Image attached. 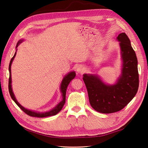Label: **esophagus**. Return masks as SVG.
Returning <instances> with one entry per match:
<instances>
[{"label": "esophagus", "instance_id": "esophagus-1", "mask_svg": "<svg viewBox=\"0 0 148 148\" xmlns=\"http://www.w3.org/2000/svg\"><path fill=\"white\" fill-rule=\"evenodd\" d=\"M77 71L79 73H83L84 71V66L82 65H79L77 66Z\"/></svg>", "mask_w": 148, "mask_h": 148}]
</instances>
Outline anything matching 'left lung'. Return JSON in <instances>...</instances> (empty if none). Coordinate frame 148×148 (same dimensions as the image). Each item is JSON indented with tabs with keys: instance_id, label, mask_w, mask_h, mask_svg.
Segmentation results:
<instances>
[{
	"instance_id": "obj_1",
	"label": "left lung",
	"mask_w": 148,
	"mask_h": 148,
	"mask_svg": "<svg viewBox=\"0 0 148 148\" xmlns=\"http://www.w3.org/2000/svg\"><path fill=\"white\" fill-rule=\"evenodd\" d=\"M117 39L123 62L122 74L117 83L106 84L95 75L84 74L83 77L91 107L102 114L114 113L123 109L135 97L139 86L137 57L130 41L125 33L119 34Z\"/></svg>"
}]
</instances>
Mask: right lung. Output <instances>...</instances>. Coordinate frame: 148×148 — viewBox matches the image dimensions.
<instances>
[{"instance_id": "add662e5", "label": "right lung", "mask_w": 148, "mask_h": 148, "mask_svg": "<svg viewBox=\"0 0 148 148\" xmlns=\"http://www.w3.org/2000/svg\"><path fill=\"white\" fill-rule=\"evenodd\" d=\"M23 41V40H20V41L18 42L16 48H17L18 46L19 45L20 43H21ZM16 53L13 56V57L12 58V59L10 60V64H9V73H10V76H9V79H8V90H9V93L10 95L12 97V99L13 100L16 105L18 106L20 108L23 110L25 113H26L27 115L31 116V117H40V118H42V117H49V116H52V115H55L57 114H58L59 112L62 110V107H63L64 105L65 104V96H66V88L68 85L69 84L70 82L76 76V73L75 71H71V72L69 73L66 76H65V77L64 78L63 80H62L61 85H60V91L62 94V101L60 102H59L54 108L52 109L51 110L49 111V112H34L33 110H29L27 109H25V107H23L22 106L20 103L18 102L16 99V98L15 97L14 94L13 92L12 91V78H11V65L12 64V62L14 59V58L16 56Z\"/></svg>"}]
</instances>
